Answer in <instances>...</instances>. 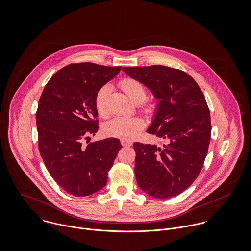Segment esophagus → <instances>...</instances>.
Listing matches in <instances>:
<instances>
[{
	"label": "esophagus",
	"mask_w": 251,
	"mask_h": 251,
	"mask_svg": "<svg viewBox=\"0 0 251 251\" xmlns=\"http://www.w3.org/2000/svg\"><path fill=\"white\" fill-rule=\"evenodd\" d=\"M121 143H122L123 146H125V147H129V146H131V145H132V142H131V141L126 140V139H122V140H121Z\"/></svg>",
	"instance_id": "1"
}]
</instances>
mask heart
<instances>
[{
  "mask_svg": "<svg viewBox=\"0 0 251 251\" xmlns=\"http://www.w3.org/2000/svg\"><path fill=\"white\" fill-rule=\"evenodd\" d=\"M120 88L134 103H141L146 99L147 92L143 84L134 79L127 78L121 81ZM109 92V86H103L99 90L95 99L97 111L101 117H106L109 113L107 108ZM144 126L143 120L138 117H115L104 125L103 130L107 135L112 137L132 139L139 133L140 130L143 129Z\"/></svg>",
  "mask_w": 251,
  "mask_h": 251,
  "instance_id": "heart-1",
  "label": "heart"
}]
</instances>
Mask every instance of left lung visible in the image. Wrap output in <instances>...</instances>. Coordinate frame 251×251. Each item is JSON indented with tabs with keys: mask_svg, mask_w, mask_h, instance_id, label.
Returning a JSON list of instances; mask_svg holds the SVG:
<instances>
[{
	"mask_svg": "<svg viewBox=\"0 0 251 251\" xmlns=\"http://www.w3.org/2000/svg\"><path fill=\"white\" fill-rule=\"evenodd\" d=\"M157 100L147 132L165 139L160 146L133 144L135 176L148 195L168 199L198 177L211 140V116L205 97L187 73L164 66L123 68Z\"/></svg>",
	"mask_w": 251,
	"mask_h": 251,
	"instance_id": "8db88e82",
	"label": "left lung"
}]
</instances>
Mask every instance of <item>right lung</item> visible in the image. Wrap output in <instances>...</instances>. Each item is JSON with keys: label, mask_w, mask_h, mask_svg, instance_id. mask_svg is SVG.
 <instances>
[{"label": "right lung", "mask_w": 251, "mask_h": 251, "mask_svg": "<svg viewBox=\"0 0 251 251\" xmlns=\"http://www.w3.org/2000/svg\"><path fill=\"white\" fill-rule=\"evenodd\" d=\"M121 69L93 63L69 65L52 76L39 99L36 121L40 155L52 178L74 196H89L103 188L122 149L117 138L82 144L99 129L97 93Z\"/></svg>", "instance_id": "obj_1"}]
</instances>
